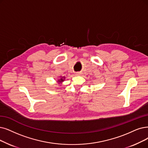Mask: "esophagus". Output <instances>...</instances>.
<instances>
[{
    "mask_svg": "<svg viewBox=\"0 0 148 148\" xmlns=\"http://www.w3.org/2000/svg\"><path fill=\"white\" fill-rule=\"evenodd\" d=\"M76 75H79V73H76Z\"/></svg>",
    "mask_w": 148,
    "mask_h": 148,
    "instance_id": "34e87169",
    "label": "esophagus"
}]
</instances>
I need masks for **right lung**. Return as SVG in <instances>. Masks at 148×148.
I'll return each instance as SVG.
<instances>
[{"mask_svg": "<svg viewBox=\"0 0 148 148\" xmlns=\"http://www.w3.org/2000/svg\"><path fill=\"white\" fill-rule=\"evenodd\" d=\"M60 78H59L58 79V81H57V82H58L59 84H62V82H63V81L66 79V76H60Z\"/></svg>", "mask_w": 148, "mask_h": 148, "instance_id": "obj_1", "label": "right lung"}]
</instances>
